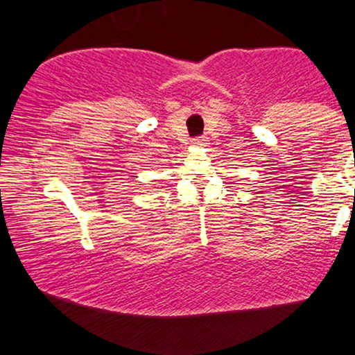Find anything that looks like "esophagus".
<instances>
[{
  "instance_id": "34e87169",
  "label": "esophagus",
  "mask_w": 355,
  "mask_h": 355,
  "mask_svg": "<svg viewBox=\"0 0 355 355\" xmlns=\"http://www.w3.org/2000/svg\"><path fill=\"white\" fill-rule=\"evenodd\" d=\"M208 141L207 136H196L194 139H192V144H196V146H205Z\"/></svg>"
}]
</instances>
